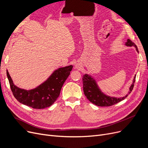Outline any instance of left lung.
I'll use <instances>...</instances> for the list:
<instances>
[{
  "instance_id": "8db88e82",
  "label": "left lung",
  "mask_w": 148,
  "mask_h": 148,
  "mask_svg": "<svg viewBox=\"0 0 148 148\" xmlns=\"http://www.w3.org/2000/svg\"><path fill=\"white\" fill-rule=\"evenodd\" d=\"M125 45L127 46H134L135 47L137 51L138 52V48L136 44L132 42L131 40L128 39L127 42H126ZM136 81V75L133 79L132 84L130 87V94L134 86V82ZM82 83H83V90L84 93L87 97L89 101L91 103L100 107H109L112 105L116 104L125 99L128 96V95H126L122 97H110L104 95L101 90L98 87L96 81L91 76L86 74L82 77Z\"/></svg>"
}]
</instances>
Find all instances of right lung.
<instances>
[{
    "label": "right lung",
    "mask_w": 148,
    "mask_h": 148,
    "mask_svg": "<svg viewBox=\"0 0 148 148\" xmlns=\"http://www.w3.org/2000/svg\"><path fill=\"white\" fill-rule=\"evenodd\" d=\"M72 68V65L59 68L45 82L30 90L17 87L14 84L8 70L6 75L12 94L19 102L32 108L43 109L50 107L57 99Z\"/></svg>",
    "instance_id": "right-lung-1"
}]
</instances>
